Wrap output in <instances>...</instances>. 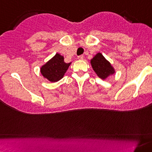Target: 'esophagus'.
Wrapping results in <instances>:
<instances>
[{
    "label": "esophagus",
    "mask_w": 152,
    "mask_h": 152,
    "mask_svg": "<svg viewBox=\"0 0 152 152\" xmlns=\"http://www.w3.org/2000/svg\"><path fill=\"white\" fill-rule=\"evenodd\" d=\"M84 59L83 55H80V56H78V59Z\"/></svg>",
    "instance_id": "34e87169"
}]
</instances>
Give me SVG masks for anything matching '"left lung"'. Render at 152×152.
<instances>
[{
	"mask_svg": "<svg viewBox=\"0 0 152 152\" xmlns=\"http://www.w3.org/2000/svg\"><path fill=\"white\" fill-rule=\"evenodd\" d=\"M92 67L98 76L102 79H104L110 75L113 74L115 70L111 64L104 57L101 53H97L90 61Z\"/></svg>",
	"mask_w": 152,
	"mask_h": 152,
	"instance_id": "obj_1",
	"label": "left lung"
}]
</instances>
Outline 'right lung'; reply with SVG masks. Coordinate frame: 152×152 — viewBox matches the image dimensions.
<instances>
[{
  "label": "right lung",
  "mask_w": 152,
  "mask_h": 152,
  "mask_svg": "<svg viewBox=\"0 0 152 152\" xmlns=\"http://www.w3.org/2000/svg\"><path fill=\"white\" fill-rule=\"evenodd\" d=\"M70 63H65L64 57L56 53L50 60L41 67L42 76L51 82H56L63 77Z\"/></svg>",
  "instance_id": "right-lung-1"
}]
</instances>
